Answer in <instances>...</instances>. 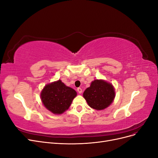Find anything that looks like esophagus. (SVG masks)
Listing matches in <instances>:
<instances>
[{"label": "esophagus", "instance_id": "esophagus-1", "mask_svg": "<svg viewBox=\"0 0 158 158\" xmlns=\"http://www.w3.org/2000/svg\"><path fill=\"white\" fill-rule=\"evenodd\" d=\"M77 91H78V92L79 94H82V88H77Z\"/></svg>", "mask_w": 158, "mask_h": 158}]
</instances>
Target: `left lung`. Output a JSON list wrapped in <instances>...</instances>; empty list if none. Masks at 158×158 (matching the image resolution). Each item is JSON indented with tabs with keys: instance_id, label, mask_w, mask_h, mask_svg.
Masks as SVG:
<instances>
[{
	"instance_id": "8db88e82",
	"label": "left lung",
	"mask_w": 158,
	"mask_h": 158,
	"mask_svg": "<svg viewBox=\"0 0 158 158\" xmlns=\"http://www.w3.org/2000/svg\"><path fill=\"white\" fill-rule=\"evenodd\" d=\"M83 96L90 107L102 110L107 107L114 98L113 85L102 80H95L84 91Z\"/></svg>"
}]
</instances>
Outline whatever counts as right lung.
I'll return each mask as SVG.
<instances>
[{
    "instance_id": "right-lung-1",
    "label": "right lung",
    "mask_w": 158,
    "mask_h": 158,
    "mask_svg": "<svg viewBox=\"0 0 158 158\" xmlns=\"http://www.w3.org/2000/svg\"><path fill=\"white\" fill-rule=\"evenodd\" d=\"M76 92L58 80L46 85L43 89L41 98L45 107L54 114H61L67 110Z\"/></svg>"
}]
</instances>
